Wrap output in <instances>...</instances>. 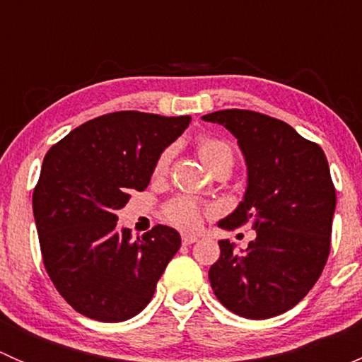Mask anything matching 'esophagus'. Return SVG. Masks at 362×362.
I'll use <instances>...</instances> for the list:
<instances>
[{"instance_id": "esophagus-1", "label": "esophagus", "mask_w": 362, "mask_h": 362, "mask_svg": "<svg viewBox=\"0 0 362 362\" xmlns=\"http://www.w3.org/2000/svg\"><path fill=\"white\" fill-rule=\"evenodd\" d=\"M198 242V236L194 235H182V243L184 245H192V243Z\"/></svg>"}]
</instances>
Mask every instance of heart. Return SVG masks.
Wrapping results in <instances>:
<instances>
[{
	"label": "heart",
	"mask_w": 362,
	"mask_h": 362,
	"mask_svg": "<svg viewBox=\"0 0 362 362\" xmlns=\"http://www.w3.org/2000/svg\"><path fill=\"white\" fill-rule=\"evenodd\" d=\"M198 156L203 160L204 166L208 170H214L215 166L222 163L233 164V151L228 144L217 140V138L203 136L198 140ZM170 164V151H164L159 156L158 163H156L154 173L163 175L168 170ZM164 217L171 222V224L178 226L182 229H194L198 228L203 217V208L198 203L191 202L185 198H177L170 202L164 206Z\"/></svg>",
	"instance_id": "b5f03b06"
}]
</instances>
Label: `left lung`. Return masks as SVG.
<instances>
[{
  "label": "left lung",
  "mask_w": 362,
  "mask_h": 362,
  "mask_svg": "<svg viewBox=\"0 0 362 362\" xmlns=\"http://www.w3.org/2000/svg\"><path fill=\"white\" fill-rule=\"evenodd\" d=\"M202 119L235 134L249 173L243 202L218 226L255 231L243 254L218 242L211 289L236 315L276 317L308 294L326 266L337 206L329 164L319 145L264 113L233 108Z\"/></svg>",
  "instance_id": "8db88e82"
}]
</instances>
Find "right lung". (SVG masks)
<instances>
[{"mask_svg":"<svg viewBox=\"0 0 362 362\" xmlns=\"http://www.w3.org/2000/svg\"><path fill=\"white\" fill-rule=\"evenodd\" d=\"M189 122V115L113 112L47 152L33 192L40 249L57 293L82 315L100 322L138 315L180 249V235L163 224L131 240L115 210L131 191L147 189L160 152Z\"/></svg>","mask_w":362,"mask_h":362,"instance_id":"1","label":"right lung"}]
</instances>
